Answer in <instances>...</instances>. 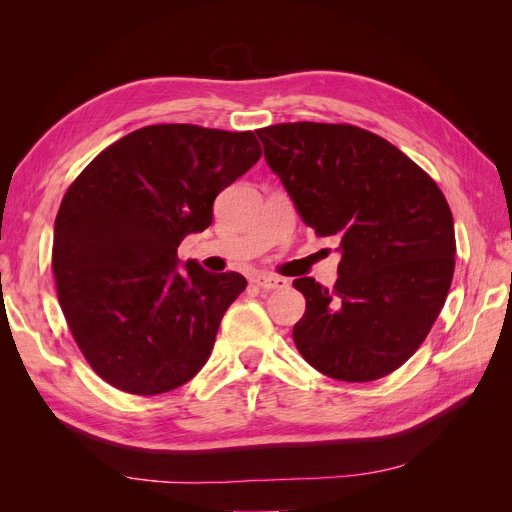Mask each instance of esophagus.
<instances>
[{"instance_id":"obj_1","label":"esophagus","mask_w":512,"mask_h":512,"mask_svg":"<svg viewBox=\"0 0 512 512\" xmlns=\"http://www.w3.org/2000/svg\"><path fill=\"white\" fill-rule=\"evenodd\" d=\"M252 282L256 286H260L262 290H282V288H288V280H284V277H277V275H269V273L254 275Z\"/></svg>"}]
</instances>
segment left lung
<instances>
[{
  "mask_svg": "<svg viewBox=\"0 0 512 512\" xmlns=\"http://www.w3.org/2000/svg\"><path fill=\"white\" fill-rule=\"evenodd\" d=\"M265 160L314 235L339 241V277L292 286L305 314L292 339L320 374L384 378L423 344L455 271L453 213L406 153L344 123H277L256 130Z\"/></svg>",
  "mask_w": 512,
  "mask_h": 512,
  "instance_id": "left-lung-1",
  "label": "left lung"
}]
</instances>
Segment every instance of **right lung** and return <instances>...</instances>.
I'll list each match as a JSON object with an SVG mask.
<instances>
[{
    "mask_svg": "<svg viewBox=\"0 0 512 512\" xmlns=\"http://www.w3.org/2000/svg\"><path fill=\"white\" fill-rule=\"evenodd\" d=\"M254 132L162 123L119 138L70 185L55 220L53 273L91 369L132 395L192 380L241 273H211L177 247L213 222V200L260 158Z\"/></svg>",
    "mask_w": 512,
    "mask_h": 512,
    "instance_id": "add662e5",
    "label": "right lung"
}]
</instances>
